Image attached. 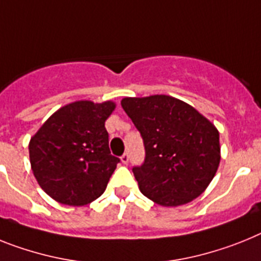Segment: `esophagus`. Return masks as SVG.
Segmentation results:
<instances>
[{"label": "esophagus", "instance_id": "34e87169", "mask_svg": "<svg viewBox=\"0 0 261 261\" xmlns=\"http://www.w3.org/2000/svg\"><path fill=\"white\" fill-rule=\"evenodd\" d=\"M121 162L124 165H126L129 162V154L128 153H124V154L121 155Z\"/></svg>", "mask_w": 261, "mask_h": 261}]
</instances>
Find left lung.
<instances>
[{
    "mask_svg": "<svg viewBox=\"0 0 261 261\" xmlns=\"http://www.w3.org/2000/svg\"><path fill=\"white\" fill-rule=\"evenodd\" d=\"M121 107L144 140L145 161L132 169L142 194L165 207L199 197L220 162L219 132L213 122L168 95L124 97Z\"/></svg>",
    "mask_w": 261,
    "mask_h": 261,
    "instance_id": "1",
    "label": "left lung"
}]
</instances>
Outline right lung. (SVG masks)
I'll return each mask as SVG.
<instances>
[{"mask_svg": "<svg viewBox=\"0 0 261 261\" xmlns=\"http://www.w3.org/2000/svg\"><path fill=\"white\" fill-rule=\"evenodd\" d=\"M115 108L113 101H73L53 113L31 137V169L53 199L84 206L103 194L120 162L109 152L106 129Z\"/></svg>", "mask_w": 261, "mask_h": 261, "instance_id": "obj_1", "label": "right lung"}]
</instances>
